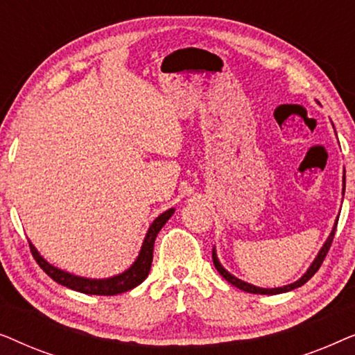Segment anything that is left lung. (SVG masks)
<instances>
[{"instance_id":"left-lung-1","label":"left lung","mask_w":355,"mask_h":355,"mask_svg":"<svg viewBox=\"0 0 355 355\" xmlns=\"http://www.w3.org/2000/svg\"><path fill=\"white\" fill-rule=\"evenodd\" d=\"M344 187H346V178H344ZM343 193H344V189H343ZM336 226H338V221L336 225H334L331 234H329V237L327 239V242H324L322 250L318 252L317 259L313 260V263L310 265V268L307 270V273H305L302 278H300L299 281H295V283L293 284H288V286H283V288H273V289H263V288H257V286H252L249 283H244V281L237 279L236 276H232L231 273H227V271L223 268L220 261H218V257H216V252L215 249H213V254H211V259H213V265H215V268L218 270V273H220L223 278H225L227 283H231L232 286H236V288H239L242 291H245V293H252V294H281V293H288V291H293L295 288H300V286L307 283V281L312 278V276L317 273L320 266H322L324 257H327L329 247H331V242H333V237H334V232H336Z\"/></svg>"}]
</instances>
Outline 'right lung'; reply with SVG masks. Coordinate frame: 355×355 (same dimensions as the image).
Wrapping results in <instances>:
<instances>
[{
  "label": "right lung",
  "mask_w": 355,
  "mask_h": 355,
  "mask_svg": "<svg viewBox=\"0 0 355 355\" xmlns=\"http://www.w3.org/2000/svg\"><path fill=\"white\" fill-rule=\"evenodd\" d=\"M173 213H174L173 208H169L168 211L162 213V215L152 223V226L148 227L147 236H145L142 249H140V254L137 257V260L134 261V265L130 266L128 271H124V273L113 276V278H108V279H87V278H80V276L66 273V271L62 270H58L56 266L50 265L45 259H43V257H40V254H38L37 249L31 244V242H28V245H31V252L38 266H40V268L45 271L51 279H55L58 284L66 286V288L79 291V293H84V294L116 295V294L125 293V291L134 289L135 286H139L145 278H147L150 266H152V260H153L155 239H157L159 230H162L164 223L171 218Z\"/></svg>",
  "instance_id": "add662e5"
}]
</instances>
